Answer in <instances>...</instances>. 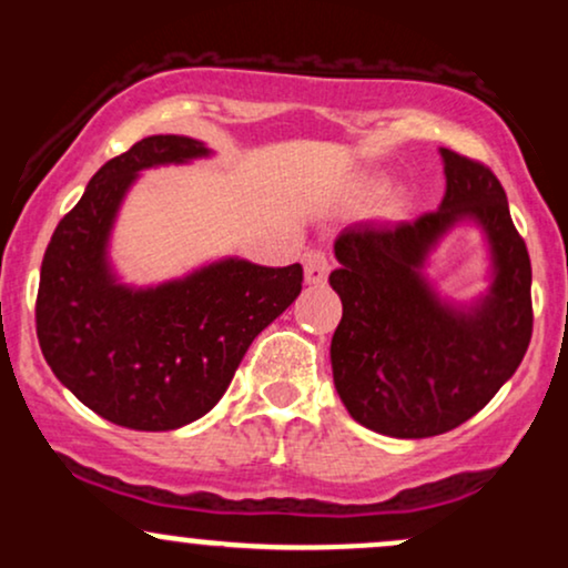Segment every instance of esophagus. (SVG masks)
Segmentation results:
<instances>
[{
	"instance_id": "obj_1",
	"label": "esophagus",
	"mask_w": 568,
	"mask_h": 568,
	"mask_svg": "<svg viewBox=\"0 0 568 568\" xmlns=\"http://www.w3.org/2000/svg\"><path fill=\"white\" fill-rule=\"evenodd\" d=\"M302 262H304V283H310V285L325 283V277H328V272H331V258L325 256L323 251L304 253Z\"/></svg>"
}]
</instances>
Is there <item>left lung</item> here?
<instances>
[{
	"instance_id": "obj_1",
	"label": "left lung",
	"mask_w": 568,
	"mask_h": 568,
	"mask_svg": "<svg viewBox=\"0 0 568 568\" xmlns=\"http://www.w3.org/2000/svg\"><path fill=\"white\" fill-rule=\"evenodd\" d=\"M438 211L403 224L361 221L336 237L331 288L342 323L331 338L336 393L355 422L389 438H433L499 393L531 342V262L505 189L480 162L440 149ZM462 223L489 251V288L470 303L443 297L428 256Z\"/></svg>"
}]
</instances>
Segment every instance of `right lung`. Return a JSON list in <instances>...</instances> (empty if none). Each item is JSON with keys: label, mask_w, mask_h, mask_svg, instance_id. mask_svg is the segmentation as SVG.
Here are the masks:
<instances>
[{"label": "right lung", "mask_w": 568, "mask_h": 568, "mask_svg": "<svg viewBox=\"0 0 568 568\" xmlns=\"http://www.w3.org/2000/svg\"><path fill=\"white\" fill-rule=\"evenodd\" d=\"M189 135H149L90 179L42 258L37 336L58 382L120 427L162 433L221 400L251 342L302 293V266L226 256L184 277L130 285L109 245L130 186L149 168L211 158Z\"/></svg>", "instance_id": "1"}]
</instances>
